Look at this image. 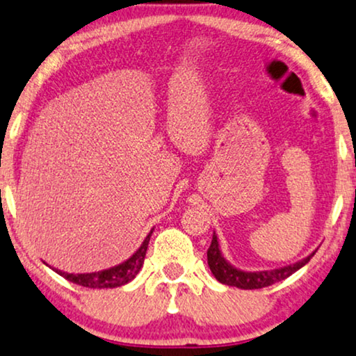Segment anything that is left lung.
I'll return each mask as SVG.
<instances>
[{"mask_svg": "<svg viewBox=\"0 0 356 356\" xmlns=\"http://www.w3.org/2000/svg\"><path fill=\"white\" fill-rule=\"evenodd\" d=\"M316 254V251H312L309 256H305L304 259L298 261V263L289 264L284 268H276V269H268V271H243L240 268H235L232 263H228L223 258L222 250H220L218 238L213 233L211 238V245L209 251H207V259H209V268L211 274L217 277L218 282L227 286H235L238 289H261V287L273 286L274 282L282 281V279L289 277L291 274L299 271L300 268L305 266L309 263L310 258Z\"/></svg>", "mask_w": 356, "mask_h": 356, "instance_id": "8db88e82", "label": "left lung"}]
</instances>
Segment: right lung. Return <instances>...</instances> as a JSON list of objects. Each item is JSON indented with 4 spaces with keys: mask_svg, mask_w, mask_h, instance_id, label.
Instances as JSON below:
<instances>
[{
    "mask_svg": "<svg viewBox=\"0 0 356 356\" xmlns=\"http://www.w3.org/2000/svg\"><path fill=\"white\" fill-rule=\"evenodd\" d=\"M152 230H154V228H152ZM152 230L147 233V236L145 238V241L141 243V246H139V248L134 251L128 259L123 261V263L116 264L113 268H108V269H103V271H95V273H77V274L60 271V269H56V268H52V271L60 274V276L65 277L67 281L75 282V284L83 286V287H92V289H113V287L128 284V282H131L133 279L138 276L139 269L143 268Z\"/></svg>",
    "mask_w": 356,
    "mask_h": 356,
    "instance_id": "1",
    "label": "right lung"
}]
</instances>
